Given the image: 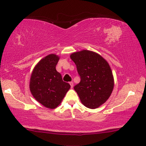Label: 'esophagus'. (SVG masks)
Wrapping results in <instances>:
<instances>
[{
  "label": "esophagus",
  "instance_id": "34e87169",
  "mask_svg": "<svg viewBox=\"0 0 146 146\" xmlns=\"http://www.w3.org/2000/svg\"><path fill=\"white\" fill-rule=\"evenodd\" d=\"M69 84H70L71 88H73V82H69Z\"/></svg>",
  "mask_w": 146,
  "mask_h": 146
}]
</instances>
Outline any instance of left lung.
<instances>
[{"instance_id":"left-lung-1","label":"left lung","mask_w":146,"mask_h":146,"mask_svg":"<svg viewBox=\"0 0 146 146\" xmlns=\"http://www.w3.org/2000/svg\"><path fill=\"white\" fill-rule=\"evenodd\" d=\"M77 66L80 82L74 89L81 103L90 109L99 108L108 100L114 87L108 62L96 52L82 50L70 55Z\"/></svg>"}]
</instances>
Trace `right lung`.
Wrapping results in <instances>:
<instances>
[{
	"mask_svg": "<svg viewBox=\"0 0 146 146\" xmlns=\"http://www.w3.org/2000/svg\"><path fill=\"white\" fill-rule=\"evenodd\" d=\"M60 57L50 54L35 66L30 78L29 89L35 99L45 108L55 109L62 103L70 84L63 81L56 69Z\"/></svg>",
	"mask_w": 146,
	"mask_h": 146,
	"instance_id": "1",
	"label": "right lung"
}]
</instances>
